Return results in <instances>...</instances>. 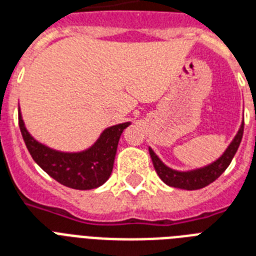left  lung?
Wrapping results in <instances>:
<instances>
[{"mask_svg":"<svg viewBox=\"0 0 256 256\" xmlns=\"http://www.w3.org/2000/svg\"><path fill=\"white\" fill-rule=\"evenodd\" d=\"M243 128H244V122H242L238 134L219 158L210 164V165H206V166L193 169V170L181 172L166 166L158 158V156L154 153L153 149L149 148V153L150 157H152V161H153L154 169L157 172V174L160 176V178L169 186L185 189V190H196V189L204 188L206 185H210V182H214L216 178H219L222 173L231 164L234 156L238 152V148L240 145L242 136H243Z\"/></svg>","mask_w":256,"mask_h":256,"instance_id":"1","label":"left lung"}]
</instances>
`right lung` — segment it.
Returning a JSON list of instances; mask_svg holds the SVG:
<instances>
[{
    "mask_svg": "<svg viewBox=\"0 0 256 256\" xmlns=\"http://www.w3.org/2000/svg\"><path fill=\"white\" fill-rule=\"evenodd\" d=\"M18 124L29 153L42 170L68 188L87 190L108 180L120 134L130 122L107 128L94 145L82 152H60L34 140L25 128L20 107Z\"/></svg>",
    "mask_w": 256,
    "mask_h": 256,
    "instance_id": "1",
    "label": "right lung"
}]
</instances>
